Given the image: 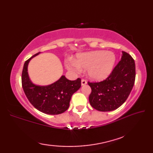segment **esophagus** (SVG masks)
<instances>
[{"label": "esophagus", "mask_w": 153, "mask_h": 153, "mask_svg": "<svg viewBox=\"0 0 153 153\" xmlns=\"http://www.w3.org/2000/svg\"><path fill=\"white\" fill-rule=\"evenodd\" d=\"M87 81L85 79H82V85L83 86L87 84Z\"/></svg>", "instance_id": "1"}]
</instances>
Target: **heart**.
Instances as JSON below:
<instances>
[{
	"label": "heart",
	"mask_w": 153,
	"mask_h": 153,
	"mask_svg": "<svg viewBox=\"0 0 153 153\" xmlns=\"http://www.w3.org/2000/svg\"><path fill=\"white\" fill-rule=\"evenodd\" d=\"M116 62L115 54L112 52L97 51L80 54L76 60L71 59L66 63L68 70L77 74L87 69L89 77L94 80L106 79L112 72Z\"/></svg>",
	"instance_id": "b5f03b06"
}]
</instances>
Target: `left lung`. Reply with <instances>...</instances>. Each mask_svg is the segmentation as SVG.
<instances>
[{
    "label": "left lung",
    "instance_id": "8db88e82",
    "mask_svg": "<svg viewBox=\"0 0 153 153\" xmlns=\"http://www.w3.org/2000/svg\"><path fill=\"white\" fill-rule=\"evenodd\" d=\"M135 79L134 60L122 51L121 60L107 78L100 82L90 83L91 88L89 100L93 108L108 112L122 105L130 94Z\"/></svg>",
    "mask_w": 153,
    "mask_h": 153
}]
</instances>
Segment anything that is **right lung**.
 <instances>
[{
	"instance_id": "obj_1",
	"label": "right lung",
	"mask_w": 153,
	"mask_h": 153,
	"mask_svg": "<svg viewBox=\"0 0 153 153\" xmlns=\"http://www.w3.org/2000/svg\"><path fill=\"white\" fill-rule=\"evenodd\" d=\"M40 53L34 54L25 61L22 75L23 89L29 101L40 112L47 114H60L69 108L71 96L81 87V79L70 81L62 76L56 82L48 85L33 83L28 75V64L31 58Z\"/></svg>"
}]
</instances>
